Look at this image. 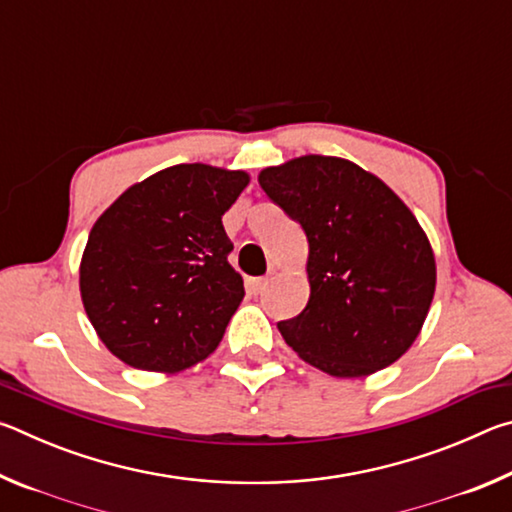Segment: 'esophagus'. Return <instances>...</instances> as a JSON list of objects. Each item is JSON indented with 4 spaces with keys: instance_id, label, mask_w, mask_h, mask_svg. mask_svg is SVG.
<instances>
[{
    "instance_id": "34e87169",
    "label": "esophagus",
    "mask_w": 512,
    "mask_h": 512,
    "mask_svg": "<svg viewBox=\"0 0 512 512\" xmlns=\"http://www.w3.org/2000/svg\"><path fill=\"white\" fill-rule=\"evenodd\" d=\"M266 284H268V277H248L246 289L253 293V296H259V293L266 289Z\"/></svg>"
}]
</instances>
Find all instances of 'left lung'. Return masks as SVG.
Wrapping results in <instances>:
<instances>
[{
    "label": "left lung",
    "mask_w": 512,
    "mask_h": 512,
    "mask_svg": "<svg viewBox=\"0 0 512 512\" xmlns=\"http://www.w3.org/2000/svg\"><path fill=\"white\" fill-rule=\"evenodd\" d=\"M259 185L309 241V302L277 329L300 359L354 379L391 366L418 339L436 291V259L413 212L359 164L302 155Z\"/></svg>",
    "instance_id": "1"
}]
</instances>
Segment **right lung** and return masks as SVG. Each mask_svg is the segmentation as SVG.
Wrapping results in <instances>:
<instances>
[{
	"label": "right lung",
	"mask_w": 512,
	"mask_h": 512,
	"mask_svg": "<svg viewBox=\"0 0 512 512\" xmlns=\"http://www.w3.org/2000/svg\"><path fill=\"white\" fill-rule=\"evenodd\" d=\"M248 183L246 171L176 164L128 187L92 225L81 300L117 359L171 375L216 350L244 300L221 216Z\"/></svg>",
	"instance_id": "right-lung-1"
}]
</instances>
